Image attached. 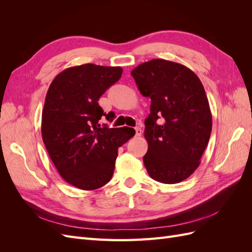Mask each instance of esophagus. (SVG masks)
<instances>
[{
	"label": "esophagus",
	"instance_id": "obj_1",
	"mask_svg": "<svg viewBox=\"0 0 252 252\" xmlns=\"http://www.w3.org/2000/svg\"><path fill=\"white\" fill-rule=\"evenodd\" d=\"M142 132H143V131H142V129H141L140 127H136V128H135V135H136V136H141V135H142Z\"/></svg>",
	"mask_w": 252,
	"mask_h": 252
}]
</instances>
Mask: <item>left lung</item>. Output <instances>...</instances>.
<instances>
[{
    "label": "left lung",
    "mask_w": 252,
    "mask_h": 252,
    "mask_svg": "<svg viewBox=\"0 0 252 252\" xmlns=\"http://www.w3.org/2000/svg\"><path fill=\"white\" fill-rule=\"evenodd\" d=\"M131 75L151 100L144 165L150 178L177 184L199 167L209 142L212 118L203 84L186 66L162 59L140 64Z\"/></svg>",
    "instance_id": "8db88e82"
}]
</instances>
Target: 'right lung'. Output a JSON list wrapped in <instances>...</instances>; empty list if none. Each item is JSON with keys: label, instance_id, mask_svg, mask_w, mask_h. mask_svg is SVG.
<instances>
[{"label": "right lung", "instance_id": "obj_1", "mask_svg": "<svg viewBox=\"0 0 252 252\" xmlns=\"http://www.w3.org/2000/svg\"><path fill=\"white\" fill-rule=\"evenodd\" d=\"M123 72L121 67L84 64L67 68L50 84L42 112V138L52 163L67 183L94 190L111 180L118 148L133 128L101 126L97 101ZM112 120V119H111Z\"/></svg>", "mask_w": 252, "mask_h": 252}]
</instances>
